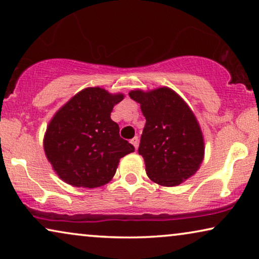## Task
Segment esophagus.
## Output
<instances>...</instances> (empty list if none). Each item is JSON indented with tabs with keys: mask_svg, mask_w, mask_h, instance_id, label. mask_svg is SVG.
Returning a JSON list of instances; mask_svg holds the SVG:
<instances>
[{
	"mask_svg": "<svg viewBox=\"0 0 259 259\" xmlns=\"http://www.w3.org/2000/svg\"><path fill=\"white\" fill-rule=\"evenodd\" d=\"M131 144H132L133 146H134V148H136V150H137L138 146H139V139H138V137H134L133 139L131 140Z\"/></svg>",
	"mask_w": 259,
	"mask_h": 259,
	"instance_id": "obj_1",
	"label": "esophagus"
}]
</instances>
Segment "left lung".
<instances>
[{"instance_id":"8db88e82","label":"left lung","mask_w":259,"mask_h":259,"mask_svg":"<svg viewBox=\"0 0 259 259\" xmlns=\"http://www.w3.org/2000/svg\"><path fill=\"white\" fill-rule=\"evenodd\" d=\"M146 119L139 154L146 173L161 186H177L198 171L204 158V138L193 112L168 87L131 91Z\"/></svg>"}]
</instances>
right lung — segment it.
<instances>
[{
    "mask_svg": "<svg viewBox=\"0 0 259 259\" xmlns=\"http://www.w3.org/2000/svg\"><path fill=\"white\" fill-rule=\"evenodd\" d=\"M123 94L104 88H84L56 112L45 134L47 159L63 182L94 189L115 175L119 160L134 152L120 138L119 125L111 119Z\"/></svg>",
    "mask_w": 259,
    "mask_h": 259,
    "instance_id": "add662e5",
    "label": "right lung"
}]
</instances>
